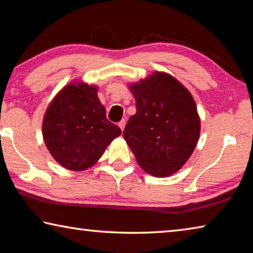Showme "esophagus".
Masks as SVG:
<instances>
[{"instance_id": "esophagus-1", "label": "esophagus", "mask_w": 253, "mask_h": 253, "mask_svg": "<svg viewBox=\"0 0 253 253\" xmlns=\"http://www.w3.org/2000/svg\"><path fill=\"white\" fill-rule=\"evenodd\" d=\"M118 126L121 127L122 130H124V128H125V126H126V121H125V119H122V121L118 123Z\"/></svg>"}]
</instances>
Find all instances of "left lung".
<instances>
[{
	"instance_id": "obj_1",
	"label": "left lung",
	"mask_w": 253,
	"mask_h": 253,
	"mask_svg": "<svg viewBox=\"0 0 253 253\" xmlns=\"http://www.w3.org/2000/svg\"><path fill=\"white\" fill-rule=\"evenodd\" d=\"M136 114L123 136L145 172L154 176L174 174L193 153L200 136L196 105L172 76L155 72L130 85Z\"/></svg>"
}]
</instances>
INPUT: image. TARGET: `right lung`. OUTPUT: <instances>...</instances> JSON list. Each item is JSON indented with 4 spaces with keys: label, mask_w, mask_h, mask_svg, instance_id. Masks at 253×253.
<instances>
[{
    "label": "right lung",
    "mask_w": 253,
    "mask_h": 253,
    "mask_svg": "<svg viewBox=\"0 0 253 253\" xmlns=\"http://www.w3.org/2000/svg\"><path fill=\"white\" fill-rule=\"evenodd\" d=\"M121 132V128L107 119L97 88L85 84L63 88L46 109L42 126L51 155L71 170L92 166Z\"/></svg>",
    "instance_id": "add662e5"
}]
</instances>
